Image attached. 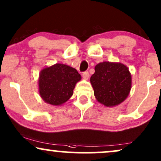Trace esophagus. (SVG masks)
I'll return each instance as SVG.
<instances>
[{"mask_svg":"<svg viewBox=\"0 0 161 161\" xmlns=\"http://www.w3.org/2000/svg\"><path fill=\"white\" fill-rule=\"evenodd\" d=\"M82 77L85 79H86V80H87V79H88V78H89V73L87 72V71L84 72L82 74Z\"/></svg>","mask_w":161,"mask_h":161,"instance_id":"esophagus-1","label":"esophagus"}]
</instances>
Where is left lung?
<instances>
[{
    "label": "left lung",
    "mask_w": 161,
    "mask_h": 161,
    "mask_svg": "<svg viewBox=\"0 0 161 161\" xmlns=\"http://www.w3.org/2000/svg\"><path fill=\"white\" fill-rule=\"evenodd\" d=\"M90 81L96 100L108 108L123 102L132 87L129 68L121 63L102 62L97 64Z\"/></svg>",
    "instance_id": "8db88e82"
}]
</instances>
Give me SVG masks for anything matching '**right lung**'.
Returning <instances> with one entry per match:
<instances>
[{
    "mask_svg": "<svg viewBox=\"0 0 161 161\" xmlns=\"http://www.w3.org/2000/svg\"><path fill=\"white\" fill-rule=\"evenodd\" d=\"M81 79L75 68L65 64L57 63L42 68L38 79L40 97L51 105H63L71 97Z\"/></svg>",
    "mask_w": 161,
    "mask_h": 161,
    "instance_id": "add662e5",
    "label": "right lung"
}]
</instances>
